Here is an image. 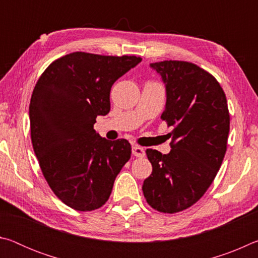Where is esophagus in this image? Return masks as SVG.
Returning a JSON list of instances; mask_svg holds the SVG:
<instances>
[{
    "instance_id": "esophagus-1",
    "label": "esophagus",
    "mask_w": 258,
    "mask_h": 258,
    "mask_svg": "<svg viewBox=\"0 0 258 258\" xmlns=\"http://www.w3.org/2000/svg\"><path fill=\"white\" fill-rule=\"evenodd\" d=\"M132 154L135 156V157H143L146 155V151L143 148L139 147V146H133L132 147Z\"/></svg>"
}]
</instances>
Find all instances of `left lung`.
<instances>
[{
  "label": "left lung",
  "mask_w": 258,
  "mask_h": 258,
  "mask_svg": "<svg viewBox=\"0 0 258 258\" xmlns=\"http://www.w3.org/2000/svg\"><path fill=\"white\" fill-rule=\"evenodd\" d=\"M166 89L161 115L173 131L169 154L147 149L151 175L143 181L147 203L161 213H177L203 197L223 161L230 131L224 91L211 74L186 61L150 63Z\"/></svg>",
  "instance_id": "8db88e82"
}]
</instances>
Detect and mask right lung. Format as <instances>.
<instances>
[{
	"mask_svg": "<svg viewBox=\"0 0 258 258\" xmlns=\"http://www.w3.org/2000/svg\"><path fill=\"white\" fill-rule=\"evenodd\" d=\"M139 62L135 55L74 52L53 61L35 85L29 104L34 152L54 195L76 211L106 204L131 158L127 140L109 141L94 124L110 110L113 83Z\"/></svg>",
	"mask_w": 258,
	"mask_h": 258,
	"instance_id": "1",
	"label": "right lung"
}]
</instances>
